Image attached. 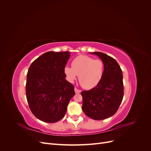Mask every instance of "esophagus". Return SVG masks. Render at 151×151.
<instances>
[{
  "label": "esophagus",
  "instance_id": "1",
  "mask_svg": "<svg viewBox=\"0 0 151 151\" xmlns=\"http://www.w3.org/2000/svg\"><path fill=\"white\" fill-rule=\"evenodd\" d=\"M74 91H75V93H80L81 92V91L80 89H78L76 88H75Z\"/></svg>",
  "mask_w": 151,
  "mask_h": 151
}]
</instances>
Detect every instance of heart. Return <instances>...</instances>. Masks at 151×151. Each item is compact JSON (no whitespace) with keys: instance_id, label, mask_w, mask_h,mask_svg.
<instances>
[{"instance_id":"1","label":"heart","mask_w":151,"mask_h":151,"mask_svg":"<svg viewBox=\"0 0 151 151\" xmlns=\"http://www.w3.org/2000/svg\"><path fill=\"white\" fill-rule=\"evenodd\" d=\"M72 67L66 66L64 74L70 83H74L79 76V83L86 89H92L101 82L104 72V63L99 59L87 55H79L72 62Z\"/></svg>"}]
</instances>
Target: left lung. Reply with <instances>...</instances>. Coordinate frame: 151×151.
I'll list each match as a JSON object with an SVG mask.
<instances>
[{"mask_svg": "<svg viewBox=\"0 0 151 151\" xmlns=\"http://www.w3.org/2000/svg\"><path fill=\"white\" fill-rule=\"evenodd\" d=\"M104 63L101 82L93 89L81 92L83 109L86 115L95 120L106 119L115 115L123 98L122 70L113 58L101 52H92Z\"/></svg>", "mask_w": 151, "mask_h": 151, "instance_id": "1", "label": "left lung"}]
</instances>
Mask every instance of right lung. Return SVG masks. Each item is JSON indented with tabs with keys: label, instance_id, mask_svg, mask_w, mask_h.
<instances>
[{
	"label": "right lung",
	"instance_id": "obj_1",
	"mask_svg": "<svg viewBox=\"0 0 151 151\" xmlns=\"http://www.w3.org/2000/svg\"><path fill=\"white\" fill-rule=\"evenodd\" d=\"M68 52H48L31 63L27 74L26 94L33 115L47 123H55L65 116L74 87L65 79L64 68Z\"/></svg>",
	"mask_w": 151,
	"mask_h": 151
}]
</instances>
